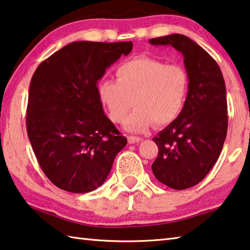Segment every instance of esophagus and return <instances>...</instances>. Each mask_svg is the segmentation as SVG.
<instances>
[{
  "mask_svg": "<svg viewBox=\"0 0 250 250\" xmlns=\"http://www.w3.org/2000/svg\"><path fill=\"white\" fill-rule=\"evenodd\" d=\"M128 143L129 144H137L139 142H142V138L141 137H136V136H128Z\"/></svg>",
  "mask_w": 250,
  "mask_h": 250,
  "instance_id": "1",
  "label": "esophagus"
}]
</instances>
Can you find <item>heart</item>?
Here are the masks:
<instances>
[{"mask_svg": "<svg viewBox=\"0 0 250 250\" xmlns=\"http://www.w3.org/2000/svg\"><path fill=\"white\" fill-rule=\"evenodd\" d=\"M116 80L101 81L98 93L113 122H124L132 101L137 108L125 121L129 132H145L176 121L189 93V76L179 64L152 58H135L116 69Z\"/></svg>", "mask_w": 250, "mask_h": 250, "instance_id": "1", "label": "heart"}]
</instances>
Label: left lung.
Returning a JSON list of instances; mask_svg holds the SVG:
<instances>
[{"mask_svg":"<svg viewBox=\"0 0 250 250\" xmlns=\"http://www.w3.org/2000/svg\"><path fill=\"white\" fill-rule=\"evenodd\" d=\"M149 42L181 52L189 76L181 114L152 138L159 148L151 165L157 180L185 190L202 181L221 155L229 124L224 78L216 61L185 35L151 38Z\"/></svg>","mask_w":250,"mask_h":250,"instance_id":"left-lung-1","label":"left lung"}]
</instances>
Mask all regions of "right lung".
Wrapping results in <instances>:
<instances>
[{
  "instance_id": "right-lung-1",
  "label": "right lung",
  "mask_w": 250,
  "mask_h": 250,
  "mask_svg": "<svg viewBox=\"0 0 250 250\" xmlns=\"http://www.w3.org/2000/svg\"><path fill=\"white\" fill-rule=\"evenodd\" d=\"M132 49V42H73L35 71L26 127L39 166L60 189L72 193L98 189L127 144L104 114L98 81Z\"/></svg>"
}]
</instances>
